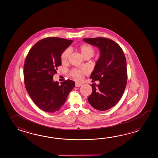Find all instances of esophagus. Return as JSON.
<instances>
[{"label":"esophagus","mask_w":158,"mask_h":158,"mask_svg":"<svg viewBox=\"0 0 158 158\" xmlns=\"http://www.w3.org/2000/svg\"><path fill=\"white\" fill-rule=\"evenodd\" d=\"M75 87H81L82 85V84L81 83H76L75 84Z\"/></svg>","instance_id":"obj_1"}]
</instances>
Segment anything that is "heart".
Here are the masks:
<instances>
[{"label": "heart", "instance_id": "heart-1", "mask_svg": "<svg viewBox=\"0 0 158 158\" xmlns=\"http://www.w3.org/2000/svg\"><path fill=\"white\" fill-rule=\"evenodd\" d=\"M78 50L81 53V56L85 58L87 56L91 57L95 52L94 48L91 45L88 44H81L78 47ZM70 52L68 50H65L63 51L60 56V60L62 63H66L68 58L69 56ZM83 71L78 70H72L70 72V75L71 77L74 79L75 81H81L83 77Z\"/></svg>", "mask_w": 158, "mask_h": 158}]
</instances>
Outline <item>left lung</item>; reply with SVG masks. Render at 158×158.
<instances>
[{
    "mask_svg": "<svg viewBox=\"0 0 158 158\" xmlns=\"http://www.w3.org/2000/svg\"><path fill=\"white\" fill-rule=\"evenodd\" d=\"M83 40L100 50V58L90 76L92 80L100 81V84L91 85L92 92L88 101L95 109L105 111L116 105L123 96L127 79L126 58L119 45L110 39Z\"/></svg>",
    "mask_w": 158,
    "mask_h": 158,
    "instance_id": "left-lung-1",
    "label": "left lung"
}]
</instances>
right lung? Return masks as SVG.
Listing matches in <instances>:
<instances>
[{
	"label": "right lung",
	"mask_w": 158,
	"mask_h": 158,
	"mask_svg": "<svg viewBox=\"0 0 158 158\" xmlns=\"http://www.w3.org/2000/svg\"><path fill=\"white\" fill-rule=\"evenodd\" d=\"M73 40L48 37L37 42L30 49L24 65L26 89L39 108L48 113L58 111L64 105L75 87L70 79L54 82L53 75L61 65L60 56Z\"/></svg>",
	"instance_id": "right-lung-1"
}]
</instances>
